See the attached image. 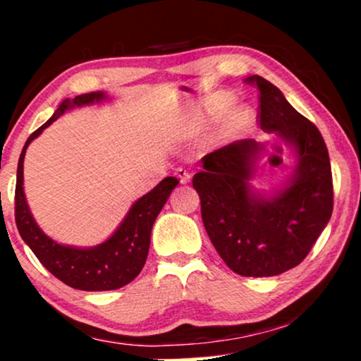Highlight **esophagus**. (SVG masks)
<instances>
[{
  "label": "esophagus",
  "mask_w": 361,
  "mask_h": 361,
  "mask_svg": "<svg viewBox=\"0 0 361 361\" xmlns=\"http://www.w3.org/2000/svg\"><path fill=\"white\" fill-rule=\"evenodd\" d=\"M176 176L179 177V180H180V184H187V182L190 180V172L187 171V169H184V167H177L176 169Z\"/></svg>",
  "instance_id": "34e87169"
}]
</instances>
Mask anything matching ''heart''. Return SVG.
<instances>
[{
  "mask_svg": "<svg viewBox=\"0 0 361 361\" xmlns=\"http://www.w3.org/2000/svg\"><path fill=\"white\" fill-rule=\"evenodd\" d=\"M197 131H199V126H194V128H192V130H190V133H197Z\"/></svg>",
  "mask_w": 361,
  "mask_h": 361,
  "instance_id": "heart-1",
  "label": "heart"
}]
</instances>
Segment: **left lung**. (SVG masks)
<instances>
[{"mask_svg": "<svg viewBox=\"0 0 361 361\" xmlns=\"http://www.w3.org/2000/svg\"><path fill=\"white\" fill-rule=\"evenodd\" d=\"M245 82L259 90L261 130L294 149V176L274 195L256 194L250 179L264 145L241 140L204 156V169L192 184L207 235L226 266L240 276L268 278L295 268L327 226L334 210L332 169L317 126L266 78L251 75Z\"/></svg>", "mask_w": 361, "mask_h": 361, "instance_id": "8db88e82", "label": "left lung"}]
</instances>
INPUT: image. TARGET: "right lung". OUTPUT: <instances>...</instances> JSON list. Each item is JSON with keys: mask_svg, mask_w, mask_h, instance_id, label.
<instances>
[{"mask_svg": "<svg viewBox=\"0 0 361 361\" xmlns=\"http://www.w3.org/2000/svg\"><path fill=\"white\" fill-rule=\"evenodd\" d=\"M103 92L83 93L68 100L66 98L56 113L37 128L24 145L18 162L16 194H14V219L19 235L32 253L37 256L44 268L52 273L63 284L80 290H113L120 289L131 283L141 273L149 251L151 230L156 216L169 199L171 192L179 184L176 177H166L151 192L137 199L128 212L125 220L118 230L103 243L92 248H75L57 243L39 228L36 220L29 210L23 189V162L27 146L34 137H37L52 125L59 116L63 115L68 108L82 105H92L95 102L105 100Z\"/></svg>", "mask_w": 361, "mask_h": 361, "instance_id": "add662e5", "label": "right lung"}]
</instances>
